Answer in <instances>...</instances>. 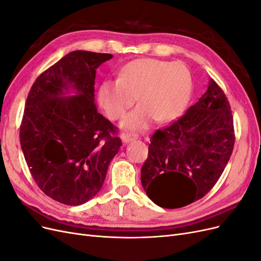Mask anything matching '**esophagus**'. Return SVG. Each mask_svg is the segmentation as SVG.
Instances as JSON below:
<instances>
[{"mask_svg": "<svg viewBox=\"0 0 261 261\" xmlns=\"http://www.w3.org/2000/svg\"><path fill=\"white\" fill-rule=\"evenodd\" d=\"M121 138H122V140L124 141V143H129V141H132V140H135V139H137L138 138V135L137 134H134V133H127V134H122L121 135Z\"/></svg>", "mask_w": 261, "mask_h": 261, "instance_id": "esophagus-1", "label": "esophagus"}]
</instances>
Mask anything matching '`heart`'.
<instances>
[{
  "mask_svg": "<svg viewBox=\"0 0 261 261\" xmlns=\"http://www.w3.org/2000/svg\"><path fill=\"white\" fill-rule=\"evenodd\" d=\"M193 89L192 75L183 63L156 59H139L125 65L117 80L101 85L99 103L110 120L117 121L135 103L139 106L126 115L123 127L141 130L154 120H174L186 108Z\"/></svg>",
  "mask_w": 261,
  "mask_h": 261,
  "instance_id": "b5f03b06",
  "label": "heart"
}]
</instances>
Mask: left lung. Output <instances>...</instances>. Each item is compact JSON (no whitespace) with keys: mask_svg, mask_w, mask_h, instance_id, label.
<instances>
[{"mask_svg":"<svg viewBox=\"0 0 261 261\" xmlns=\"http://www.w3.org/2000/svg\"><path fill=\"white\" fill-rule=\"evenodd\" d=\"M234 143L230 103L211 78L207 91L184 115L150 138L140 172L147 196L167 209L201 199L223 173Z\"/></svg>","mask_w":261,"mask_h":261,"instance_id":"8db88e82","label":"left lung"}]
</instances>
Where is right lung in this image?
I'll use <instances>...</instances> for the list:
<instances>
[{"instance_id":"obj_1","label":"right lung","mask_w":261,"mask_h":261,"mask_svg":"<svg viewBox=\"0 0 261 261\" xmlns=\"http://www.w3.org/2000/svg\"><path fill=\"white\" fill-rule=\"evenodd\" d=\"M109 53L73 51L38 76L26 100L19 140L38 187L68 206L91 199L122 146L117 127L94 105L96 69ZM68 88L76 96L62 97Z\"/></svg>"}]
</instances>
